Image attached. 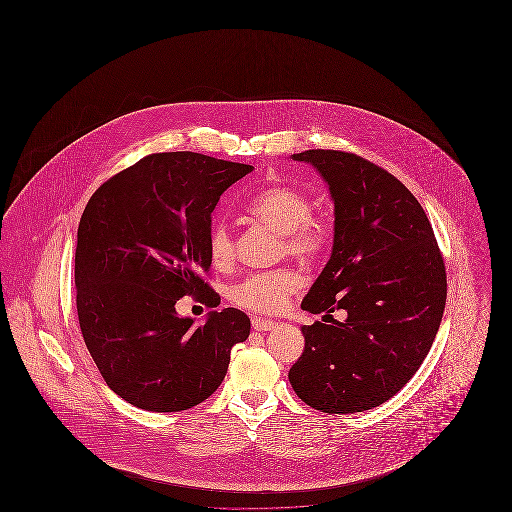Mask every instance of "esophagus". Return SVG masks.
<instances>
[{"label":"esophagus","mask_w":512,"mask_h":512,"mask_svg":"<svg viewBox=\"0 0 512 512\" xmlns=\"http://www.w3.org/2000/svg\"><path fill=\"white\" fill-rule=\"evenodd\" d=\"M251 326H253V330H257V332H268V330H274V328H276V322L267 320V318L253 317L251 318Z\"/></svg>","instance_id":"34e87169"}]
</instances>
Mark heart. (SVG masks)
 Wrapping results in <instances>:
<instances>
[{"mask_svg": "<svg viewBox=\"0 0 512 512\" xmlns=\"http://www.w3.org/2000/svg\"><path fill=\"white\" fill-rule=\"evenodd\" d=\"M245 211L251 219L259 220L278 232L284 240V251L292 257L313 263L320 259L332 242L330 226L315 219L309 197L288 186L268 188L253 197ZM236 247L232 234L224 222L213 224L209 232V257L217 268L232 265ZM303 280L290 268L274 270L267 274H251L230 288V299L245 311L272 315L284 309L290 295L301 288Z\"/></svg>", "mask_w": 512, "mask_h": 512, "instance_id": "obj_1", "label": "heart"}]
</instances>
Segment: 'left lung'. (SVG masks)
<instances>
[{"label":"left lung","mask_w":512,"mask_h":512,"mask_svg":"<svg viewBox=\"0 0 512 512\" xmlns=\"http://www.w3.org/2000/svg\"><path fill=\"white\" fill-rule=\"evenodd\" d=\"M292 159L324 178L336 217L330 261L301 309L345 318L301 328L305 351L290 384L322 413L368 411L413 378L434 343L447 297L443 257L422 205L390 172L336 149Z\"/></svg>","instance_id":"left-lung-1"}]
</instances>
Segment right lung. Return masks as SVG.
I'll use <instances>...</instances> for the list:
<instances>
[{
	"instance_id": "obj_1",
	"label": "right lung",
	"mask_w": 512,
	"mask_h": 512,
	"mask_svg": "<svg viewBox=\"0 0 512 512\" xmlns=\"http://www.w3.org/2000/svg\"><path fill=\"white\" fill-rule=\"evenodd\" d=\"M253 171L192 151L153 153L101 184L78 224L74 284L86 347L107 386L153 413L186 411L226 376L230 351L251 322L238 309L205 324L178 317L211 268V215L234 182Z\"/></svg>"
}]
</instances>
